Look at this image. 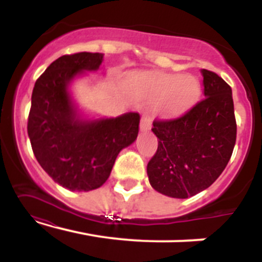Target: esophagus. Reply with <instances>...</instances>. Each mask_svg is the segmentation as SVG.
<instances>
[{"mask_svg":"<svg viewBox=\"0 0 262 262\" xmlns=\"http://www.w3.org/2000/svg\"><path fill=\"white\" fill-rule=\"evenodd\" d=\"M150 124H151V118H150L149 114H143L141 117V123H140V130H148L150 128Z\"/></svg>","mask_w":262,"mask_h":262,"instance_id":"1","label":"esophagus"}]
</instances>
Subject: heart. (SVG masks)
I'll use <instances>...</instances> for the list:
<instances>
[{
	"label": "heart",
	"mask_w": 262,
	"mask_h": 262,
	"mask_svg": "<svg viewBox=\"0 0 262 262\" xmlns=\"http://www.w3.org/2000/svg\"><path fill=\"white\" fill-rule=\"evenodd\" d=\"M144 85L151 95L164 97L162 111L167 114L187 110L201 93L200 81L188 75H156L144 81Z\"/></svg>",
	"instance_id": "b5f03b06"
}]
</instances>
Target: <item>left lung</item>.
<instances>
[{"label": "left lung", "mask_w": 262, "mask_h": 262, "mask_svg": "<svg viewBox=\"0 0 262 262\" xmlns=\"http://www.w3.org/2000/svg\"><path fill=\"white\" fill-rule=\"evenodd\" d=\"M204 98L171 119H155L158 150L148 162L149 182L165 196L187 198L208 188L233 154L236 121L231 89L202 69Z\"/></svg>", "instance_id": "obj_1"}]
</instances>
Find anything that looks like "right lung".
<instances>
[{
  "label": "right lung",
  "instance_id": "1",
  "mask_svg": "<svg viewBox=\"0 0 262 262\" xmlns=\"http://www.w3.org/2000/svg\"><path fill=\"white\" fill-rule=\"evenodd\" d=\"M101 53L62 55L35 81L28 116L33 152L43 170L70 191L101 187L111 175L119 151L137 139L139 113L98 121L81 119L69 83L83 71H95Z\"/></svg>",
  "mask_w": 262,
  "mask_h": 262
}]
</instances>
